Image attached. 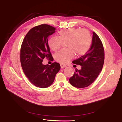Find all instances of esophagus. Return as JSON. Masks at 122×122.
<instances>
[{"mask_svg": "<svg viewBox=\"0 0 122 122\" xmlns=\"http://www.w3.org/2000/svg\"><path fill=\"white\" fill-rule=\"evenodd\" d=\"M60 65H61V68H66L67 67V66H66V65H64V64H60Z\"/></svg>", "mask_w": 122, "mask_h": 122, "instance_id": "obj_1", "label": "esophagus"}]
</instances>
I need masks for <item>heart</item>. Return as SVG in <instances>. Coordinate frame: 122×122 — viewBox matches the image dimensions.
Returning <instances> with one entry per match:
<instances>
[{
  "label": "heart",
  "mask_w": 122,
  "mask_h": 122,
  "mask_svg": "<svg viewBox=\"0 0 122 122\" xmlns=\"http://www.w3.org/2000/svg\"><path fill=\"white\" fill-rule=\"evenodd\" d=\"M58 36H53L48 40V45L53 51L61 48L62 42H66L68 49H62L54 54L55 60L61 64H67L76 54L80 56L86 54L91 47L92 38L86 29L71 27L62 29L58 32Z\"/></svg>",
  "instance_id": "1"
}]
</instances>
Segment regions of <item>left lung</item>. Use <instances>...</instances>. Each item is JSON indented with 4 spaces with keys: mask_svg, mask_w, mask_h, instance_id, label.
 Wrapping results in <instances>:
<instances>
[{
    "mask_svg": "<svg viewBox=\"0 0 122 122\" xmlns=\"http://www.w3.org/2000/svg\"><path fill=\"white\" fill-rule=\"evenodd\" d=\"M93 34L89 50L83 56L72 62L81 66L80 70L75 69L74 75L69 79L70 84L76 87L89 86L97 78L104 64V50L102 43L95 32Z\"/></svg>",
    "mask_w": 122,
    "mask_h": 122,
    "instance_id": "8db88e82",
    "label": "left lung"
}]
</instances>
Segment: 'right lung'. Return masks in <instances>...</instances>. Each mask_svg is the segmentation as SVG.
Listing matches in <instances>:
<instances>
[{
	"mask_svg": "<svg viewBox=\"0 0 122 122\" xmlns=\"http://www.w3.org/2000/svg\"><path fill=\"white\" fill-rule=\"evenodd\" d=\"M55 29L47 24L36 26L28 32L22 44L21 66L25 75L36 87L50 86L61 69L57 62H53L51 65L42 64L45 58L53 60L48 45V38L55 32Z\"/></svg>",
	"mask_w": 122,
	"mask_h": 122,
	"instance_id": "add662e5",
	"label": "right lung"
}]
</instances>
